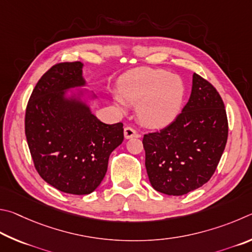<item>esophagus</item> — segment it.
<instances>
[{"label": "esophagus", "mask_w": 252, "mask_h": 252, "mask_svg": "<svg viewBox=\"0 0 252 252\" xmlns=\"http://www.w3.org/2000/svg\"><path fill=\"white\" fill-rule=\"evenodd\" d=\"M124 136H125L126 139L139 137V135L136 133V130L134 128H131V127H125V128H124Z\"/></svg>", "instance_id": "esophagus-1"}]
</instances>
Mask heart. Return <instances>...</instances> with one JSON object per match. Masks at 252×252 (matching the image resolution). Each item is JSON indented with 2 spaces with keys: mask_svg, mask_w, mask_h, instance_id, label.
Listing matches in <instances>:
<instances>
[{
  "mask_svg": "<svg viewBox=\"0 0 252 252\" xmlns=\"http://www.w3.org/2000/svg\"><path fill=\"white\" fill-rule=\"evenodd\" d=\"M184 97V83L177 75L144 67L131 70L119 81L114 99L123 112L127 104L136 105V117L145 127L161 128L177 117Z\"/></svg>",
  "mask_w": 252,
  "mask_h": 252,
  "instance_id": "heart-1",
  "label": "heart"
}]
</instances>
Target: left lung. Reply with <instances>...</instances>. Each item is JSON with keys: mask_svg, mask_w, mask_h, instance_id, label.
I'll list each match as a JSON object with an SVG mask.
<instances>
[{"mask_svg": "<svg viewBox=\"0 0 252 252\" xmlns=\"http://www.w3.org/2000/svg\"><path fill=\"white\" fill-rule=\"evenodd\" d=\"M228 121L223 101L209 82L192 74L191 93L175 121L144 136L149 183L155 190L182 196L205 185L226 147Z\"/></svg>", "mask_w": 252, "mask_h": 252, "instance_id": "obj_1", "label": "left lung"}]
</instances>
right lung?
<instances>
[{"label":"right lung","mask_w":252,"mask_h":252,"mask_svg":"<svg viewBox=\"0 0 252 252\" xmlns=\"http://www.w3.org/2000/svg\"><path fill=\"white\" fill-rule=\"evenodd\" d=\"M81 62L54 65L37 82L25 114V135L39 176L60 191L88 195L99 186L110 154L124 140L123 124L92 113Z\"/></svg>","instance_id":"1"}]
</instances>
